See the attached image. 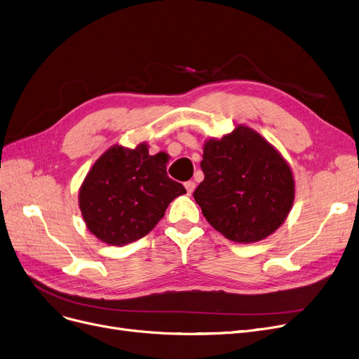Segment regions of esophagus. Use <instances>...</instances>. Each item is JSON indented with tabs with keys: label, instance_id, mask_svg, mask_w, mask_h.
Segmentation results:
<instances>
[{
	"label": "esophagus",
	"instance_id": "obj_1",
	"mask_svg": "<svg viewBox=\"0 0 359 359\" xmlns=\"http://www.w3.org/2000/svg\"><path fill=\"white\" fill-rule=\"evenodd\" d=\"M184 188H186V192H188V195H192V192L195 191V182H186L184 183Z\"/></svg>",
	"mask_w": 359,
	"mask_h": 359
}]
</instances>
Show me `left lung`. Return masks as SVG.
<instances>
[{"label": "left lung", "instance_id": "8db88e82", "mask_svg": "<svg viewBox=\"0 0 359 359\" xmlns=\"http://www.w3.org/2000/svg\"><path fill=\"white\" fill-rule=\"evenodd\" d=\"M204 180L194 192L207 222L236 243H255L285 223L293 201L289 163L266 137L238 124L204 144Z\"/></svg>", "mask_w": 359, "mask_h": 359}]
</instances>
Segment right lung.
<instances>
[{
    "label": "right lung",
    "instance_id": "right-lung-1",
    "mask_svg": "<svg viewBox=\"0 0 359 359\" xmlns=\"http://www.w3.org/2000/svg\"><path fill=\"white\" fill-rule=\"evenodd\" d=\"M161 154L148 144L113 145L93 163L79 189V208L88 230L101 242L124 246L157 226L168 204L186 194L171 180Z\"/></svg>",
    "mask_w": 359,
    "mask_h": 359
}]
</instances>
